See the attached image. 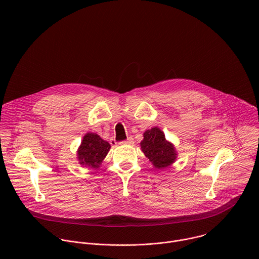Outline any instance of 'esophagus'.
Returning a JSON list of instances; mask_svg holds the SVG:
<instances>
[{"label": "esophagus", "instance_id": "34e87169", "mask_svg": "<svg viewBox=\"0 0 259 259\" xmlns=\"http://www.w3.org/2000/svg\"><path fill=\"white\" fill-rule=\"evenodd\" d=\"M121 143H122V144H132V143H133V138H132V137H128L126 140L122 141Z\"/></svg>", "mask_w": 259, "mask_h": 259}]
</instances>
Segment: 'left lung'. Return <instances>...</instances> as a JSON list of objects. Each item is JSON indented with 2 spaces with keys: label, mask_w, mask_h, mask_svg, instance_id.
Here are the masks:
<instances>
[{
  "label": "left lung",
  "mask_w": 259,
  "mask_h": 259,
  "mask_svg": "<svg viewBox=\"0 0 259 259\" xmlns=\"http://www.w3.org/2000/svg\"><path fill=\"white\" fill-rule=\"evenodd\" d=\"M140 146L145 157L158 169H164L175 161L174 146L166 140L164 133L157 127L143 133Z\"/></svg>",
  "instance_id": "1"
}]
</instances>
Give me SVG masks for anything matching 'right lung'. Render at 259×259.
Segmentation results:
<instances>
[{
  "instance_id": "1",
  "label": "right lung",
  "mask_w": 259,
  "mask_h": 259,
  "mask_svg": "<svg viewBox=\"0 0 259 259\" xmlns=\"http://www.w3.org/2000/svg\"><path fill=\"white\" fill-rule=\"evenodd\" d=\"M110 144L95 133H87L78 151L80 163L89 168H98L99 164L107 155Z\"/></svg>"
}]
</instances>
